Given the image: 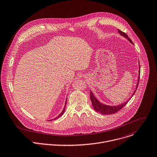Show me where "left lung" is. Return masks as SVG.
I'll return each mask as SVG.
<instances>
[{"instance_id": "1", "label": "left lung", "mask_w": 157, "mask_h": 157, "mask_svg": "<svg viewBox=\"0 0 157 157\" xmlns=\"http://www.w3.org/2000/svg\"><path fill=\"white\" fill-rule=\"evenodd\" d=\"M119 33L122 35L123 36H124V37L127 38L129 42H131L132 44H133L132 41L131 40V39L128 37V36L124 32L121 31V30L120 29H118ZM140 67H139V78H138V82L137 83V86H136V90L134 92V93L132 94V95H134L136 90H137V88L138 87V85H139V78H140ZM90 100H91V102H92V107L94 109V110H95L96 112L102 114V115H111V114H113V113H115L117 112H118V111H120L121 109H122L126 104L128 103V101L124 102V103H121V105H117V106H108V105H104V104H101V103H100V101L94 97L93 93L92 92L91 90H90ZM131 98H129V100L131 99Z\"/></svg>"}]
</instances>
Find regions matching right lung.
<instances>
[{"label": "right lung", "instance_id": "right-lung-1", "mask_svg": "<svg viewBox=\"0 0 157 157\" xmlns=\"http://www.w3.org/2000/svg\"><path fill=\"white\" fill-rule=\"evenodd\" d=\"M66 103H67V100H66V102H65V107H64V109H63V111L62 112V113L57 117H56V118H55L54 120H56V119H57V118H59L60 116H62L63 113H64V112H65V107H66ZM51 120V121L52 120Z\"/></svg>", "mask_w": 157, "mask_h": 157}]
</instances>
